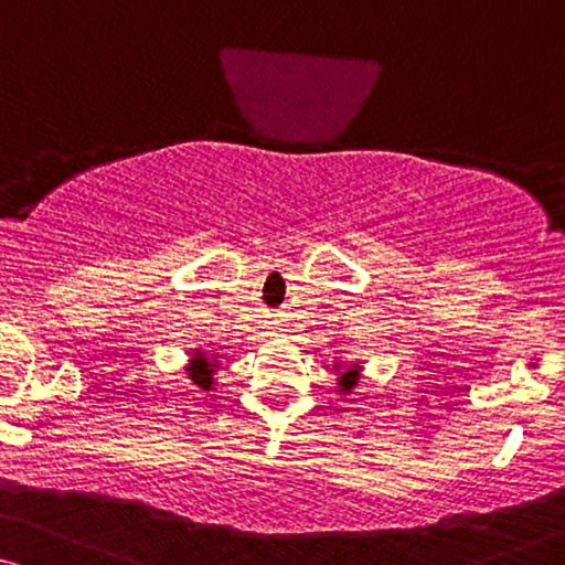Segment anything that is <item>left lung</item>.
<instances>
[{
  "label": "left lung",
  "instance_id": "8db88e82",
  "mask_svg": "<svg viewBox=\"0 0 565 565\" xmlns=\"http://www.w3.org/2000/svg\"><path fill=\"white\" fill-rule=\"evenodd\" d=\"M337 370H339V362H337L334 373H337ZM358 381H360V365L344 367V373L339 375V381H337L339 393H352V388H354V385H358Z\"/></svg>",
  "mask_w": 565,
  "mask_h": 565
}]
</instances>
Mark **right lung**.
Returning <instances> with one entry per match:
<instances>
[{"label": "right lung", "instance_id": "1", "mask_svg": "<svg viewBox=\"0 0 565 565\" xmlns=\"http://www.w3.org/2000/svg\"><path fill=\"white\" fill-rule=\"evenodd\" d=\"M218 354H213V358H207L205 352H195L192 354V360H190V365L184 367L188 370V375H190V381L198 385V388H203V391H211L213 388V375H215V370H218Z\"/></svg>", "mask_w": 565, "mask_h": 565}]
</instances>
